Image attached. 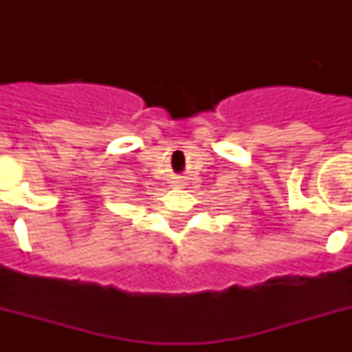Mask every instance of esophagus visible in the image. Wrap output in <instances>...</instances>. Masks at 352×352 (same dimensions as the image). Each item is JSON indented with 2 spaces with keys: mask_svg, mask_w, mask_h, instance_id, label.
<instances>
[{
  "mask_svg": "<svg viewBox=\"0 0 352 352\" xmlns=\"http://www.w3.org/2000/svg\"><path fill=\"white\" fill-rule=\"evenodd\" d=\"M173 184H175V186H184V177H175Z\"/></svg>",
  "mask_w": 352,
  "mask_h": 352,
  "instance_id": "esophagus-1",
  "label": "esophagus"
}]
</instances>
